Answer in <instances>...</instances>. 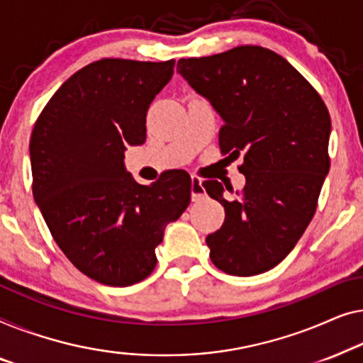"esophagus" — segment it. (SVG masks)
I'll list each match as a JSON object with an SVG mask.
<instances>
[{
	"mask_svg": "<svg viewBox=\"0 0 363 363\" xmlns=\"http://www.w3.org/2000/svg\"><path fill=\"white\" fill-rule=\"evenodd\" d=\"M191 197L192 201H201V199L206 197V189L202 186V181L196 176H192L191 181Z\"/></svg>",
	"mask_w": 363,
	"mask_h": 363,
	"instance_id": "1",
	"label": "esophagus"
}]
</instances>
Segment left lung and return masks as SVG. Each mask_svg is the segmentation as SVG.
<instances>
[{
  "mask_svg": "<svg viewBox=\"0 0 363 363\" xmlns=\"http://www.w3.org/2000/svg\"><path fill=\"white\" fill-rule=\"evenodd\" d=\"M177 72L222 116V155L243 152L247 184L237 197L227 201L218 181L203 182L225 208L222 227L206 238L212 263L233 277L268 272L315 213L330 167L328 106L288 60L259 45L181 59Z\"/></svg>",
  "mask_w": 363,
  "mask_h": 363,
  "instance_id": "obj_1",
  "label": "left lung"
}]
</instances>
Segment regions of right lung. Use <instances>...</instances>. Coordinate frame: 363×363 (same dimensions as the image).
Returning <instances> with one entry per match:
<instances>
[{
	"label": "right lung",
	"mask_w": 363,
	"mask_h": 363,
	"mask_svg": "<svg viewBox=\"0 0 363 363\" xmlns=\"http://www.w3.org/2000/svg\"><path fill=\"white\" fill-rule=\"evenodd\" d=\"M176 60L100 59L59 86L30 133L33 196L70 263L101 284L150 277L164 228L191 202V176L164 171L150 186L123 166L146 140L151 101Z\"/></svg>",
	"instance_id": "right-lung-1"
}]
</instances>
